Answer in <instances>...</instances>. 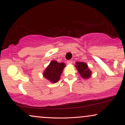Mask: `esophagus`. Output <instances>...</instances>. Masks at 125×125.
<instances>
[{"instance_id": "34e87169", "label": "esophagus", "mask_w": 125, "mask_h": 125, "mask_svg": "<svg viewBox=\"0 0 125 125\" xmlns=\"http://www.w3.org/2000/svg\"><path fill=\"white\" fill-rule=\"evenodd\" d=\"M73 63V61H72V60H69V61H67V63L69 64H72Z\"/></svg>"}]
</instances>
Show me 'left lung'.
Returning a JSON list of instances; mask_svg holds the SVG:
<instances>
[{
  "instance_id": "left-lung-1",
  "label": "left lung",
  "mask_w": 125,
  "mask_h": 125,
  "mask_svg": "<svg viewBox=\"0 0 125 125\" xmlns=\"http://www.w3.org/2000/svg\"><path fill=\"white\" fill-rule=\"evenodd\" d=\"M75 67L78 71L79 73L83 78L87 79L91 76V71L89 69L87 64L84 62H77L76 63Z\"/></svg>"
}]
</instances>
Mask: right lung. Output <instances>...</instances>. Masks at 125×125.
<instances>
[{"label": "right lung", "instance_id": "obj_1", "mask_svg": "<svg viewBox=\"0 0 125 125\" xmlns=\"http://www.w3.org/2000/svg\"><path fill=\"white\" fill-rule=\"evenodd\" d=\"M64 66V63H58L55 61H52L44 71V77L51 82L56 83L60 79Z\"/></svg>", "mask_w": 125, "mask_h": 125}]
</instances>
